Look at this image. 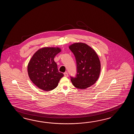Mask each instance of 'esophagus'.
I'll list each match as a JSON object with an SVG mask.
<instances>
[{"label":"esophagus","mask_w":134,"mask_h":134,"mask_svg":"<svg viewBox=\"0 0 134 134\" xmlns=\"http://www.w3.org/2000/svg\"><path fill=\"white\" fill-rule=\"evenodd\" d=\"M64 76H65V77H68V72H65V73H64Z\"/></svg>","instance_id":"34e87169"}]
</instances>
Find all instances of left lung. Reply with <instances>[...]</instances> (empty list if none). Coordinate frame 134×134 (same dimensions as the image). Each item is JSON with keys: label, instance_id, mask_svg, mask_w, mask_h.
<instances>
[{"label": "left lung", "instance_id": "8db88e82", "mask_svg": "<svg viewBox=\"0 0 134 134\" xmlns=\"http://www.w3.org/2000/svg\"><path fill=\"white\" fill-rule=\"evenodd\" d=\"M77 62V74L71 77L75 87L84 90L94 85L100 76V63L93 49L85 43H76L69 46Z\"/></svg>", "mask_w": 134, "mask_h": 134}]
</instances>
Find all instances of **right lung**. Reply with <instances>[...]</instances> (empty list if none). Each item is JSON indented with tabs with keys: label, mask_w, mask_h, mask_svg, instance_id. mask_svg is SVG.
Segmentation results:
<instances>
[{
	"label": "right lung",
	"mask_w": 134,
	"mask_h": 134,
	"mask_svg": "<svg viewBox=\"0 0 134 134\" xmlns=\"http://www.w3.org/2000/svg\"><path fill=\"white\" fill-rule=\"evenodd\" d=\"M61 51L58 47H43L36 52L28 65V73L30 79L39 88L44 91H50L55 88L61 77L55 56Z\"/></svg>",
	"instance_id": "add662e5"
}]
</instances>
